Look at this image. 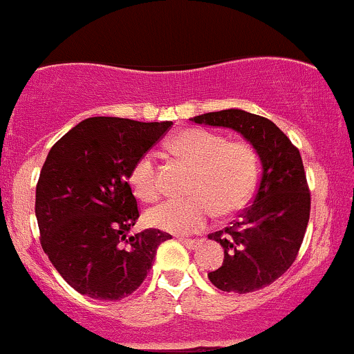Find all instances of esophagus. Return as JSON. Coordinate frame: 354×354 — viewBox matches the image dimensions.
Returning <instances> with one entry per match:
<instances>
[{
	"mask_svg": "<svg viewBox=\"0 0 354 354\" xmlns=\"http://www.w3.org/2000/svg\"><path fill=\"white\" fill-rule=\"evenodd\" d=\"M178 241H180L181 244L187 245L188 249H195L196 245H198V243H200L198 239H187V237H180V239H178Z\"/></svg>",
	"mask_w": 354,
	"mask_h": 354,
	"instance_id": "esophagus-1",
	"label": "esophagus"
}]
</instances>
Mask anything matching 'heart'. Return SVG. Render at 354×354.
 I'll return each mask as SVG.
<instances>
[{"instance_id":"heart-1","label":"heart","mask_w":354,"mask_h":354,"mask_svg":"<svg viewBox=\"0 0 354 354\" xmlns=\"http://www.w3.org/2000/svg\"><path fill=\"white\" fill-rule=\"evenodd\" d=\"M176 158L193 166L187 198H173L152 207L147 224L174 234L202 229L210 217L230 215L248 203L258 181V154L245 140H227L212 130L187 129L167 142ZM133 195L152 202L159 195L158 169L152 154H144L129 173Z\"/></svg>"}]
</instances>
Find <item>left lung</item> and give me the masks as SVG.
<instances>
[{"mask_svg":"<svg viewBox=\"0 0 354 354\" xmlns=\"http://www.w3.org/2000/svg\"><path fill=\"white\" fill-rule=\"evenodd\" d=\"M192 120L237 130L261 159V180L251 205L232 225L208 234L224 248V263L208 278L222 292L265 288L293 265L307 230L310 192L302 156L273 122L259 115L230 109Z\"/></svg>","mask_w":354,"mask_h":354,"instance_id":"left-lung-1","label":"left lung"}]
</instances>
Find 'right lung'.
I'll return each instance as SVG.
<instances>
[{
	"mask_svg": "<svg viewBox=\"0 0 354 354\" xmlns=\"http://www.w3.org/2000/svg\"><path fill=\"white\" fill-rule=\"evenodd\" d=\"M173 122L86 118L50 149L35 192L40 244L76 292L96 300H122L152 268L171 234L146 229L127 237L139 218L129 185L133 162Z\"/></svg>",
	"mask_w": 354,
	"mask_h": 354,
	"instance_id": "obj_1",
	"label": "right lung"
}]
</instances>
